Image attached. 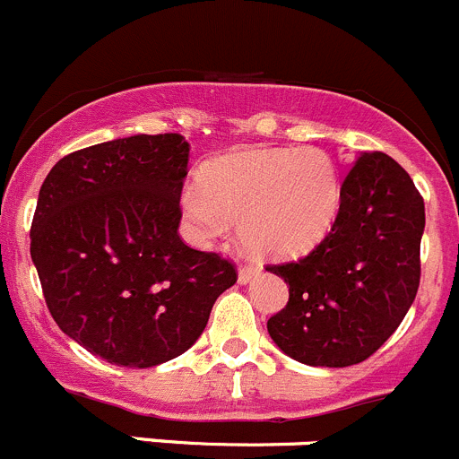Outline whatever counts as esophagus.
<instances>
[{"instance_id": "1", "label": "esophagus", "mask_w": 459, "mask_h": 459, "mask_svg": "<svg viewBox=\"0 0 459 459\" xmlns=\"http://www.w3.org/2000/svg\"><path fill=\"white\" fill-rule=\"evenodd\" d=\"M257 273H260V266H242V269H239V273H238V282L239 284H248L253 278H255Z\"/></svg>"}]
</instances>
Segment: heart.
<instances>
[{
    "label": "heart",
    "mask_w": 459,
    "mask_h": 459,
    "mask_svg": "<svg viewBox=\"0 0 459 459\" xmlns=\"http://www.w3.org/2000/svg\"><path fill=\"white\" fill-rule=\"evenodd\" d=\"M202 186L181 193L190 224L215 238L239 224V238L257 255L293 257L332 229L341 208V175L325 150H244L208 163Z\"/></svg>",
    "instance_id": "obj_1"
}]
</instances>
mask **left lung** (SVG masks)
<instances>
[{
    "label": "left lung",
    "mask_w": 459,
    "mask_h": 459,
    "mask_svg": "<svg viewBox=\"0 0 459 459\" xmlns=\"http://www.w3.org/2000/svg\"><path fill=\"white\" fill-rule=\"evenodd\" d=\"M424 199L384 152L357 159L323 242L266 271L289 284V302L266 329L287 357L314 368L366 361L388 341L420 289Z\"/></svg>",
    "instance_id": "left-lung-1"
}]
</instances>
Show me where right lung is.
Masks as SVG:
<instances>
[{
  "label": "right lung",
  "instance_id": "obj_1",
  "mask_svg": "<svg viewBox=\"0 0 459 459\" xmlns=\"http://www.w3.org/2000/svg\"><path fill=\"white\" fill-rule=\"evenodd\" d=\"M190 145L136 134L66 154L38 195L30 257L57 327L107 363L184 354L238 282L233 262L179 238Z\"/></svg>",
  "mask_w": 459,
  "mask_h": 459
}]
</instances>
